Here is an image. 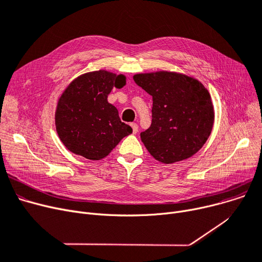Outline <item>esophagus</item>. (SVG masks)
<instances>
[{
    "label": "esophagus",
    "mask_w": 262,
    "mask_h": 262,
    "mask_svg": "<svg viewBox=\"0 0 262 262\" xmlns=\"http://www.w3.org/2000/svg\"><path fill=\"white\" fill-rule=\"evenodd\" d=\"M130 126L133 128V134L138 133V124H137V123H132Z\"/></svg>",
    "instance_id": "obj_1"
}]
</instances>
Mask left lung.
Segmentation results:
<instances>
[{
    "mask_svg": "<svg viewBox=\"0 0 262 262\" xmlns=\"http://www.w3.org/2000/svg\"><path fill=\"white\" fill-rule=\"evenodd\" d=\"M134 80L153 96L152 124L140 134L148 153L167 164L198 153L214 121L210 94L202 82L168 71L136 74Z\"/></svg>",
    "mask_w": 262,
    "mask_h": 262,
    "instance_id": "8db88e82",
    "label": "left lung"
}]
</instances>
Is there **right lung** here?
<instances>
[{
    "mask_svg": "<svg viewBox=\"0 0 262 262\" xmlns=\"http://www.w3.org/2000/svg\"><path fill=\"white\" fill-rule=\"evenodd\" d=\"M125 84L123 74L99 70L81 74L68 85L57 103L55 125L70 152L100 160L133 133L120 120L118 109L107 101L114 87L122 88Z\"/></svg>",
    "mask_w": 262,
    "mask_h": 262,
    "instance_id": "add662e5",
    "label": "right lung"
}]
</instances>
